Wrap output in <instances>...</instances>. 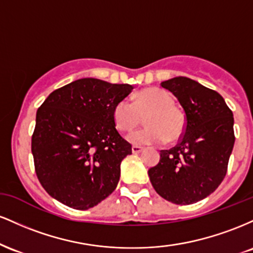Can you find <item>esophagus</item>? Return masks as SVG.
Returning a JSON list of instances; mask_svg holds the SVG:
<instances>
[{
	"label": "esophagus",
	"instance_id": "esophagus-1",
	"mask_svg": "<svg viewBox=\"0 0 253 253\" xmlns=\"http://www.w3.org/2000/svg\"><path fill=\"white\" fill-rule=\"evenodd\" d=\"M143 151V147L138 146V145H133L132 146V152L133 153H140Z\"/></svg>",
	"mask_w": 253,
	"mask_h": 253
}]
</instances>
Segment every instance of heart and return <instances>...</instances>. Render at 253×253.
<instances>
[{"instance_id": "1", "label": "heart", "mask_w": 253, "mask_h": 253, "mask_svg": "<svg viewBox=\"0 0 253 253\" xmlns=\"http://www.w3.org/2000/svg\"><path fill=\"white\" fill-rule=\"evenodd\" d=\"M143 118L149 126L134 130L127 136L132 144L151 145L169 141L176 143L183 135L185 120L175 107V98L169 91L158 88L140 90L133 96V102L123 98L113 109L115 126L129 132L141 124Z\"/></svg>"}]
</instances>
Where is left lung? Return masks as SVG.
I'll list each match as a JSON object with an SVG mask.
<instances>
[{"label": "left lung", "mask_w": 253, "mask_h": 253, "mask_svg": "<svg viewBox=\"0 0 253 253\" xmlns=\"http://www.w3.org/2000/svg\"><path fill=\"white\" fill-rule=\"evenodd\" d=\"M161 85L175 95L185 113L179 143L161 151L149 170L157 193L176 205H190L211 195L225 178L234 145L233 113L219 92L187 77Z\"/></svg>", "instance_id": "1"}]
</instances>
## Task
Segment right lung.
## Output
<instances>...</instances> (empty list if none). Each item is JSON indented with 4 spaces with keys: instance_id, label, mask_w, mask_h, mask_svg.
<instances>
[{
    "instance_id": "right-lung-1",
    "label": "right lung",
    "mask_w": 253,
    "mask_h": 253,
    "mask_svg": "<svg viewBox=\"0 0 253 253\" xmlns=\"http://www.w3.org/2000/svg\"><path fill=\"white\" fill-rule=\"evenodd\" d=\"M132 89L129 84L81 78L43 101L37 112L32 153L48 195L85 211L114 191L132 145L115 128L113 109Z\"/></svg>"
}]
</instances>
